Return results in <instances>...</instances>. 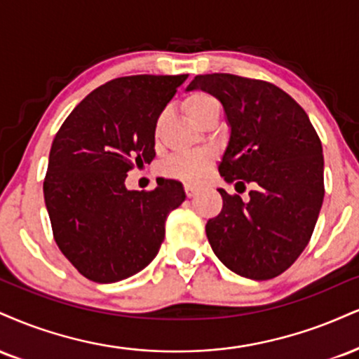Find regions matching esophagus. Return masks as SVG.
I'll return each instance as SVG.
<instances>
[{
	"label": "esophagus",
	"instance_id": "obj_1",
	"mask_svg": "<svg viewBox=\"0 0 359 359\" xmlns=\"http://www.w3.org/2000/svg\"><path fill=\"white\" fill-rule=\"evenodd\" d=\"M184 191H185V194H187V197H194L197 194V187H196V185L185 182L184 184Z\"/></svg>",
	"mask_w": 359,
	"mask_h": 359
}]
</instances>
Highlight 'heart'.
I'll use <instances>...</instances> for the list:
<instances>
[{
	"label": "heart",
	"instance_id": "obj_1",
	"mask_svg": "<svg viewBox=\"0 0 359 359\" xmlns=\"http://www.w3.org/2000/svg\"><path fill=\"white\" fill-rule=\"evenodd\" d=\"M185 114H187L194 122L198 123L204 116L212 111H221V105L215 100L212 95L197 92L189 95L182 103ZM212 162V154L209 152H185L170 157L163 163L162 170L168 177L175 179L189 180V182H197L204 177L207 167Z\"/></svg>",
	"mask_w": 359,
	"mask_h": 359
}]
</instances>
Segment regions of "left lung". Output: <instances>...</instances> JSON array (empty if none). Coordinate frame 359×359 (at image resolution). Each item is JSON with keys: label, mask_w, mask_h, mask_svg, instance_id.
Segmentation results:
<instances>
[{"label": "left lung", "mask_w": 359, "mask_h": 359, "mask_svg": "<svg viewBox=\"0 0 359 359\" xmlns=\"http://www.w3.org/2000/svg\"><path fill=\"white\" fill-rule=\"evenodd\" d=\"M222 103L231 137L219 172L226 182L252 184L248 201L219 189L222 210L205 234L232 273L266 280L301 256L325 198L323 147L294 98L269 81L231 73L197 75L187 90Z\"/></svg>", "instance_id": "obj_1"}]
</instances>
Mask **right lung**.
Wrapping results in <instances>:
<instances>
[{"mask_svg": "<svg viewBox=\"0 0 359 359\" xmlns=\"http://www.w3.org/2000/svg\"><path fill=\"white\" fill-rule=\"evenodd\" d=\"M187 75H133L88 93L51 144L43 194L53 237L81 276L109 284L140 273L165 236L182 184L128 191L125 177L155 157L158 115Z\"/></svg>", "mask_w": 359, "mask_h": 359, "instance_id": "add662e5", "label": "right lung"}]
</instances>
